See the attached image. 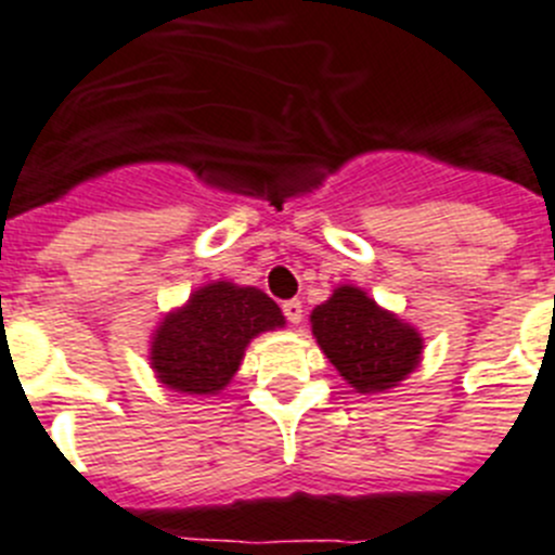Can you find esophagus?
<instances>
[{
    "mask_svg": "<svg viewBox=\"0 0 555 555\" xmlns=\"http://www.w3.org/2000/svg\"><path fill=\"white\" fill-rule=\"evenodd\" d=\"M283 313H286L288 322L299 324L302 322V302L299 299H288V302H283Z\"/></svg>",
    "mask_w": 555,
    "mask_h": 555,
    "instance_id": "1",
    "label": "esophagus"
}]
</instances>
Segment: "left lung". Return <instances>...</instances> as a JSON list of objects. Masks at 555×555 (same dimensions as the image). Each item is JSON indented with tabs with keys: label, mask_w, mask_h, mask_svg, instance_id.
<instances>
[{
	"label": "left lung",
	"mask_w": 555,
	"mask_h": 555,
	"mask_svg": "<svg viewBox=\"0 0 555 555\" xmlns=\"http://www.w3.org/2000/svg\"><path fill=\"white\" fill-rule=\"evenodd\" d=\"M311 333L354 393H388L421 365L418 327L377 305L360 286L344 283L311 311Z\"/></svg>",
	"instance_id": "1"
}]
</instances>
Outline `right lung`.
Returning <instances> with one entry per match:
<instances>
[{
  "label": "right lung",
  "instance_id": "right-lung-1",
  "mask_svg": "<svg viewBox=\"0 0 555 555\" xmlns=\"http://www.w3.org/2000/svg\"><path fill=\"white\" fill-rule=\"evenodd\" d=\"M281 327L286 317L261 288L211 281L156 324L151 369L176 393L217 396L231 385L250 340Z\"/></svg>",
  "mask_w": 555,
  "mask_h": 555
}]
</instances>
